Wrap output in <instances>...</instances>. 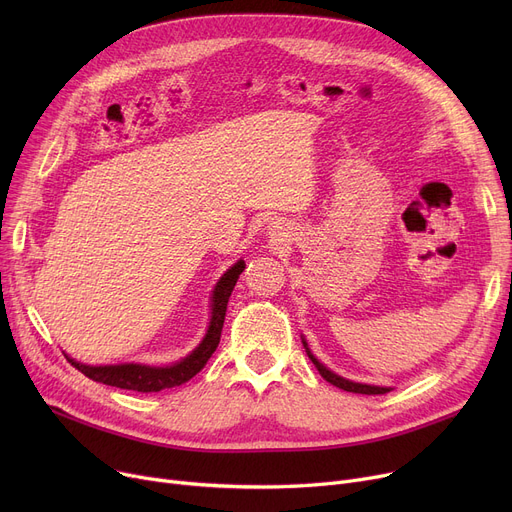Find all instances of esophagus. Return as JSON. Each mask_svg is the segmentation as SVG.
Instances as JSON below:
<instances>
[{"label": "esophagus", "mask_w": 512, "mask_h": 512, "mask_svg": "<svg viewBox=\"0 0 512 512\" xmlns=\"http://www.w3.org/2000/svg\"><path fill=\"white\" fill-rule=\"evenodd\" d=\"M284 228L278 224V222H274L272 226H270V236L272 238H276V240H280V236H284V232H282Z\"/></svg>", "instance_id": "1"}]
</instances>
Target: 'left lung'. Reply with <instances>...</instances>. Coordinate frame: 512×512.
Segmentation results:
<instances>
[{"label":"left lung","mask_w":512,"mask_h":512,"mask_svg":"<svg viewBox=\"0 0 512 512\" xmlns=\"http://www.w3.org/2000/svg\"><path fill=\"white\" fill-rule=\"evenodd\" d=\"M301 340H303V346H305V353H307V357L313 361V365H315V367H317V371L321 373V378H324L326 382H330L332 386H336V388H340V390H346V392H355V394H386V392H390V390H392V388H388V386L361 384V382H353V380H346V378H342V375H338V373H334L332 369H328L324 363H321V361L311 353V348H309V344H307L305 336H301Z\"/></svg>","instance_id":"left-lung-1"}]
</instances>
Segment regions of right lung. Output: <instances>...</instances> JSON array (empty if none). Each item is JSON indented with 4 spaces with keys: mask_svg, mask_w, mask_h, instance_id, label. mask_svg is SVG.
Wrapping results in <instances>:
<instances>
[{
    "mask_svg": "<svg viewBox=\"0 0 512 512\" xmlns=\"http://www.w3.org/2000/svg\"><path fill=\"white\" fill-rule=\"evenodd\" d=\"M245 270V261L238 259L230 270L222 274L218 284L211 290V317L209 326L203 336V340L188 353L184 359L172 363V365H147V363H118V365H85L64 353V357L80 371L85 373L89 380L101 382L107 386H116L122 390H134V392H159L182 386L205 367L209 357L213 355L215 348L220 344L222 328L228 299L236 286L238 276Z\"/></svg>",
    "mask_w": 512,
    "mask_h": 512,
    "instance_id": "add662e5",
    "label": "right lung"
}]
</instances>
